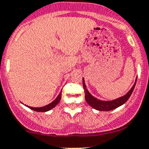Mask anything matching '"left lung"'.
Instances as JSON below:
<instances>
[{"label": "left lung", "mask_w": 149, "mask_h": 149, "mask_svg": "<svg viewBox=\"0 0 149 149\" xmlns=\"http://www.w3.org/2000/svg\"><path fill=\"white\" fill-rule=\"evenodd\" d=\"M136 83V79L135 81V84H134V86L131 89V90L129 91L128 93L125 95L122 96L121 98H117V99L113 100V101H101V100L97 99L96 98L93 97L90 93H89V91L86 89V84L84 82V79L83 78V86H84V93H85V99L86 101L92 107L97 110H101V111H109V110H112L113 109L117 108L118 107L121 106V105L124 104L125 103L126 101L128 100L130 98V96L132 94L133 91H134L135 85Z\"/></svg>", "instance_id": "1"}]
</instances>
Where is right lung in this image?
Instances as JSON below:
<instances>
[{"instance_id": "right-lung-1", "label": "right lung", "mask_w": 149, "mask_h": 149, "mask_svg": "<svg viewBox=\"0 0 149 149\" xmlns=\"http://www.w3.org/2000/svg\"><path fill=\"white\" fill-rule=\"evenodd\" d=\"M61 95H62V92H60V93L59 94V95L56 97V99L54 100V101H52L51 104H49L46 105V106L42 107H28L29 108H30L31 110H35L36 112H46V111H48V110H51L52 108H54L55 106H56L57 104L60 102V99H61Z\"/></svg>"}]
</instances>
